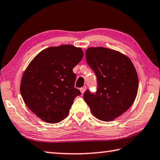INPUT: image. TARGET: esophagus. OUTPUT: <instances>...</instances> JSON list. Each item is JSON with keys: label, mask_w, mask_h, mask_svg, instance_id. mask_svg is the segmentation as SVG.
Instances as JSON below:
<instances>
[{"label": "esophagus", "mask_w": 160, "mask_h": 160, "mask_svg": "<svg viewBox=\"0 0 160 160\" xmlns=\"http://www.w3.org/2000/svg\"><path fill=\"white\" fill-rule=\"evenodd\" d=\"M86 86H83V87H82V88H80V91H81V93H82V94H83V93H84V92H85V91H86Z\"/></svg>", "instance_id": "34e87169"}]
</instances>
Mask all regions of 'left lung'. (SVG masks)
Listing matches in <instances>:
<instances>
[{
  "label": "left lung",
  "instance_id": "left-lung-1",
  "mask_svg": "<svg viewBox=\"0 0 160 160\" xmlns=\"http://www.w3.org/2000/svg\"><path fill=\"white\" fill-rule=\"evenodd\" d=\"M86 59L97 77L96 93L88 90L83 98L97 119L109 122L125 112L135 100L138 78L127 56L103 47L88 48Z\"/></svg>",
  "mask_w": 160,
  "mask_h": 160
}]
</instances>
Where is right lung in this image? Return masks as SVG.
I'll use <instances>...</instances> for the list:
<instances>
[{
  "mask_svg": "<svg viewBox=\"0 0 160 160\" xmlns=\"http://www.w3.org/2000/svg\"><path fill=\"white\" fill-rule=\"evenodd\" d=\"M83 52L72 45L50 47L33 59L22 75L20 92L25 104L43 121L58 123L66 118L81 92L74 88L73 68Z\"/></svg>",
  "mask_w": 160,
  "mask_h": 160,
  "instance_id": "1",
  "label": "right lung"
}]
</instances>
